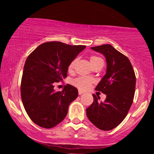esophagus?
I'll list each match as a JSON object with an SVG mask.
<instances>
[{
  "instance_id": "obj_1",
  "label": "esophagus",
  "mask_w": 154,
  "mask_h": 154,
  "mask_svg": "<svg viewBox=\"0 0 154 154\" xmlns=\"http://www.w3.org/2000/svg\"><path fill=\"white\" fill-rule=\"evenodd\" d=\"M78 93H79V95H82V94H83V93H84V92H83L82 91H79Z\"/></svg>"
}]
</instances>
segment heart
Wrapping results in <instances>:
<instances>
[{
    "mask_svg": "<svg viewBox=\"0 0 154 154\" xmlns=\"http://www.w3.org/2000/svg\"><path fill=\"white\" fill-rule=\"evenodd\" d=\"M100 59H101L95 56H91V58H90V61H91V63H94L95 61H97L98 60H100ZM76 62H77V59H74L73 61L69 63V65L68 66L69 71H72V70L75 68ZM91 83H92V79L87 77H79L75 79L74 80H72V84L80 90L87 89V88L91 85Z\"/></svg>",
    "mask_w": 154,
    "mask_h": 154,
    "instance_id": "1",
    "label": "heart"
}]
</instances>
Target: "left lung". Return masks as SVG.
Returning <instances> with one entry per match:
<instances>
[{
	"instance_id": "1",
	"label": "left lung",
	"mask_w": 154,
	"mask_h": 154,
	"mask_svg": "<svg viewBox=\"0 0 154 154\" xmlns=\"http://www.w3.org/2000/svg\"><path fill=\"white\" fill-rule=\"evenodd\" d=\"M106 60V73L95 90L106 95L103 102L93 94V103L86 109L88 118L101 130H112L126 117L135 91V72L127 56L109 44L92 47Z\"/></svg>"
}]
</instances>
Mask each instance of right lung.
<instances>
[{"label": "right lung", "mask_w": 154, "mask_h": 154, "mask_svg": "<svg viewBox=\"0 0 154 154\" xmlns=\"http://www.w3.org/2000/svg\"><path fill=\"white\" fill-rule=\"evenodd\" d=\"M85 45L61 42L44 43L26 59L21 82V97L26 114L33 122L52 128L66 117L69 104L78 96L71 85L55 91L54 84L66 78L69 63Z\"/></svg>", "instance_id": "1"}]
</instances>
